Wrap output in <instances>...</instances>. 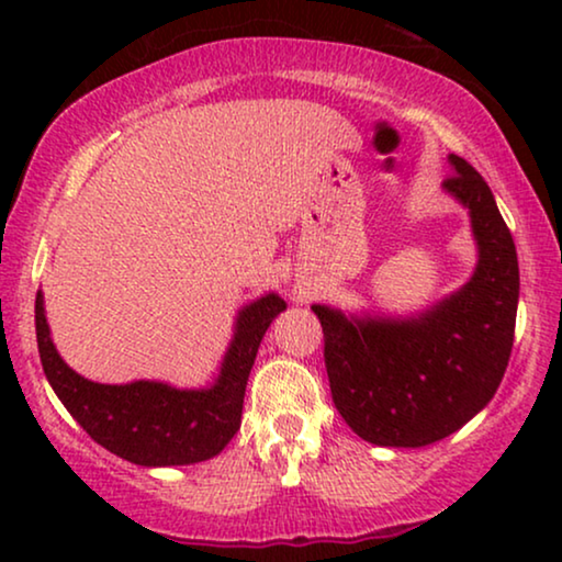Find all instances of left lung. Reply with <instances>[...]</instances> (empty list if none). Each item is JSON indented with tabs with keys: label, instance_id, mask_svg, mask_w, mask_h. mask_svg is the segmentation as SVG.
<instances>
[{
	"label": "left lung",
	"instance_id": "8db88e82",
	"mask_svg": "<svg viewBox=\"0 0 562 562\" xmlns=\"http://www.w3.org/2000/svg\"><path fill=\"white\" fill-rule=\"evenodd\" d=\"M448 164L442 189L468 210L479 248L471 279L406 317L312 304L337 412L381 448H425L458 432L494 398L509 366L517 248L483 176L452 153Z\"/></svg>",
	"mask_w": 562,
	"mask_h": 562
}]
</instances>
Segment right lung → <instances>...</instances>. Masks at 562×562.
Returning a JSON list of instances; mask_svg holds the SVG:
<instances>
[{"instance_id": "add662e5", "label": "right lung", "mask_w": 562, "mask_h": 562, "mask_svg": "<svg viewBox=\"0 0 562 562\" xmlns=\"http://www.w3.org/2000/svg\"><path fill=\"white\" fill-rule=\"evenodd\" d=\"M286 302L268 291L237 312L233 340L210 386L176 389L164 381L97 383L76 373L53 345L43 291L35 333L45 379L91 440L145 468L191 465L220 456L240 429L243 398L260 340Z\"/></svg>"}]
</instances>
